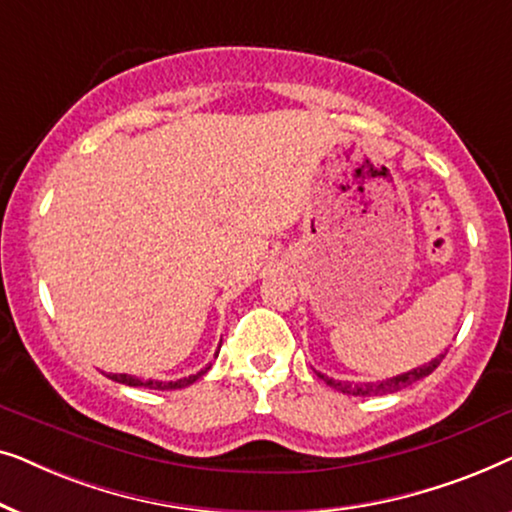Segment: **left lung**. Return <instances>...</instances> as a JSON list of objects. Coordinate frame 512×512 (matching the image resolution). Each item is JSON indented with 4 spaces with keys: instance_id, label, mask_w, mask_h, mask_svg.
Returning a JSON list of instances; mask_svg holds the SVG:
<instances>
[{
    "instance_id": "1",
    "label": "left lung",
    "mask_w": 512,
    "mask_h": 512,
    "mask_svg": "<svg viewBox=\"0 0 512 512\" xmlns=\"http://www.w3.org/2000/svg\"><path fill=\"white\" fill-rule=\"evenodd\" d=\"M445 359V354L436 356V359L424 363V366H417L408 370V373H401L396 377H387V380H380V382H345V380H333V377H326L317 373L321 380H324L328 387L342 391V394H349V396H384V394H394V391H401L405 387H410V384H415L422 380V377H429L433 370L440 366V361Z\"/></svg>"
}]
</instances>
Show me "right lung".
Instances as JSON below:
<instances>
[{
    "label": "right lung",
    "instance_id": "1",
    "mask_svg": "<svg viewBox=\"0 0 512 512\" xmlns=\"http://www.w3.org/2000/svg\"><path fill=\"white\" fill-rule=\"evenodd\" d=\"M221 349V347H219ZM219 354V352H216ZM207 373L205 370H200V373L195 375H188L184 380H177V382H160V380H142V377H135V375H125V373H111L107 375L109 380L114 382H121V384H128V387H144V389H158V391H170V389H184L188 384H193L195 380H200L202 375Z\"/></svg>",
    "mask_w": 512,
    "mask_h": 512
}]
</instances>
